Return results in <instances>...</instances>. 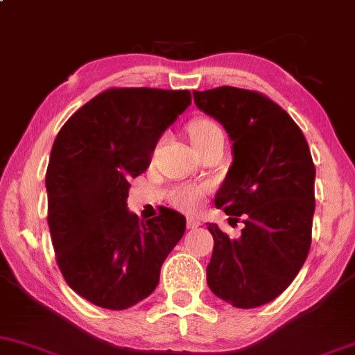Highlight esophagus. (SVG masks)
Wrapping results in <instances>:
<instances>
[{
  "label": "esophagus",
  "mask_w": 355,
  "mask_h": 355,
  "mask_svg": "<svg viewBox=\"0 0 355 355\" xmlns=\"http://www.w3.org/2000/svg\"><path fill=\"white\" fill-rule=\"evenodd\" d=\"M187 227H189V229H197V227H200V220L198 218H195V217H189L187 218Z\"/></svg>",
  "instance_id": "34e87169"
}]
</instances>
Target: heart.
<instances>
[{
  "label": "heart",
  "mask_w": 355,
  "mask_h": 355,
  "mask_svg": "<svg viewBox=\"0 0 355 355\" xmlns=\"http://www.w3.org/2000/svg\"><path fill=\"white\" fill-rule=\"evenodd\" d=\"M189 137L191 140V145H198L202 141L209 140V138L220 135V128L215 121L209 120V118H195L189 123ZM172 203L177 209L183 211H193L200 207L203 198V189L202 187L195 185H183L178 187L172 191Z\"/></svg>",
  "instance_id": "b5f03b06"
}]
</instances>
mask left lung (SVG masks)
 <instances>
[{
	"label": "left lung",
	"instance_id": "1",
	"mask_svg": "<svg viewBox=\"0 0 355 355\" xmlns=\"http://www.w3.org/2000/svg\"><path fill=\"white\" fill-rule=\"evenodd\" d=\"M198 110L229 133L234 160L215 205L230 220L243 215L239 239L209 223L214 252L207 284L222 300L254 309L279 297L311 248L313 166L307 140L288 113L250 89L193 92Z\"/></svg>",
	"mask_w": 355,
	"mask_h": 355
}]
</instances>
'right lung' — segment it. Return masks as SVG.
<instances>
[{"mask_svg":"<svg viewBox=\"0 0 355 355\" xmlns=\"http://www.w3.org/2000/svg\"><path fill=\"white\" fill-rule=\"evenodd\" d=\"M191 103L189 89L110 88L61 126L46 170L48 225L67 284L88 302L123 311L157 288L187 220L164 209L141 222L126 207L160 137Z\"/></svg>","mask_w":355,"mask_h":355,"instance_id":"add662e5","label":"right lung"}]
</instances>
